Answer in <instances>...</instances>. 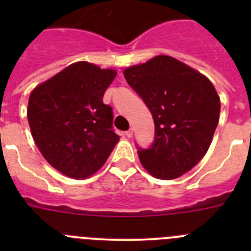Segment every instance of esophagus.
<instances>
[{
	"label": "esophagus",
	"instance_id": "1",
	"mask_svg": "<svg viewBox=\"0 0 251 251\" xmlns=\"http://www.w3.org/2000/svg\"><path fill=\"white\" fill-rule=\"evenodd\" d=\"M126 136H127L128 138H132V137H133V129L127 130V132H126Z\"/></svg>",
	"mask_w": 251,
	"mask_h": 251
}]
</instances>
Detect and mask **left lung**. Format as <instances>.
I'll use <instances>...</instances> for the list:
<instances>
[{
    "label": "left lung",
    "instance_id": "left-lung-1",
    "mask_svg": "<svg viewBox=\"0 0 251 251\" xmlns=\"http://www.w3.org/2000/svg\"><path fill=\"white\" fill-rule=\"evenodd\" d=\"M127 83L151 110L154 142L138 157L148 174L174 179L194 168L211 145L220 97L203 74L168 55L124 70Z\"/></svg>",
    "mask_w": 251,
    "mask_h": 251
}]
</instances>
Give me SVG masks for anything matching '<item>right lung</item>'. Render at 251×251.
I'll list each match as a JSON object with an SVG mask.
<instances>
[{"label": "right lung", "mask_w": 251, "mask_h": 251, "mask_svg": "<svg viewBox=\"0 0 251 251\" xmlns=\"http://www.w3.org/2000/svg\"><path fill=\"white\" fill-rule=\"evenodd\" d=\"M115 75L113 69L77 61L31 92V134L44 158L65 176H93L119 142L112 129V108L103 103Z\"/></svg>", "instance_id": "add662e5"}]
</instances>
